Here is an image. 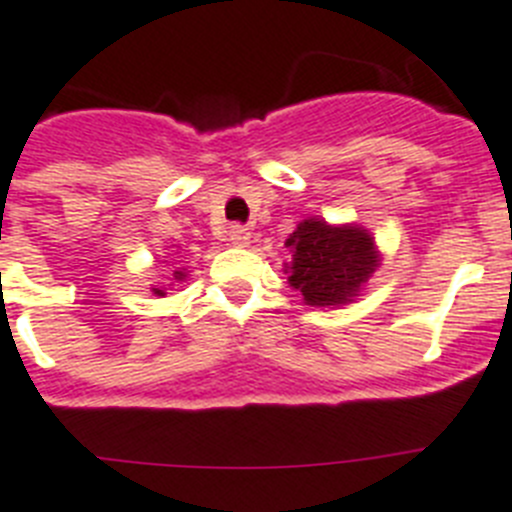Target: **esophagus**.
<instances>
[{
    "mask_svg": "<svg viewBox=\"0 0 512 512\" xmlns=\"http://www.w3.org/2000/svg\"><path fill=\"white\" fill-rule=\"evenodd\" d=\"M229 242L234 244V247H249V242H252V234H249V229H244V226H231Z\"/></svg>",
    "mask_w": 512,
    "mask_h": 512,
    "instance_id": "34e87169",
    "label": "esophagus"
}]
</instances>
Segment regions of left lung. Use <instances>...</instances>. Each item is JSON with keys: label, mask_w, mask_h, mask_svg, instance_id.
<instances>
[{"label": "left lung", "mask_w": 512, "mask_h": 512, "mask_svg": "<svg viewBox=\"0 0 512 512\" xmlns=\"http://www.w3.org/2000/svg\"><path fill=\"white\" fill-rule=\"evenodd\" d=\"M291 263H283L289 286L309 307L336 309L351 304L382 263L372 231L359 223H328L304 218L289 234Z\"/></svg>", "instance_id": "1"}]
</instances>
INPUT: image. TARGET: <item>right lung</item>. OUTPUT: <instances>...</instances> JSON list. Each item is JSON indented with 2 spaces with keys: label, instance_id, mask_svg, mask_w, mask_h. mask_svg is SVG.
Here are the masks:
<instances>
[{
  "label": "right lung",
  "instance_id": "right-lung-1",
  "mask_svg": "<svg viewBox=\"0 0 512 512\" xmlns=\"http://www.w3.org/2000/svg\"><path fill=\"white\" fill-rule=\"evenodd\" d=\"M166 263H169V260H166ZM184 278H187V273H184V268L174 270V281H176V283L184 281ZM153 294H156V296H166V289H163V286H153Z\"/></svg>",
  "mask_w": 512,
  "mask_h": 512
}]
</instances>
